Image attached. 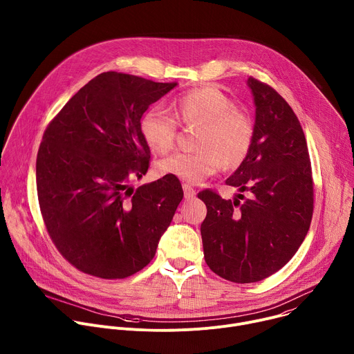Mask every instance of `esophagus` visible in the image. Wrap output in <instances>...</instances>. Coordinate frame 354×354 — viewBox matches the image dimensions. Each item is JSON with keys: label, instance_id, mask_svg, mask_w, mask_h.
<instances>
[{"label": "esophagus", "instance_id": "obj_1", "mask_svg": "<svg viewBox=\"0 0 354 354\" xmlns=\"http://www.w3.org/2000/svg\"><path fill=\"white\" fill-rule=\"evenodd\" d=\"M183 192H185V197L186 198H190V197H193L196 194V190L189 183H183Z\"/></svg>", "mask_w": 354, "mask_h": 354}]
</instances>
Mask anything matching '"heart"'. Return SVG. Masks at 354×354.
Listing matches in <instances>:
<instances>
[{
	"label": "heart",
	"instance_id": "b5f03b06",
	"mask_svg": "<svg viewBox=\"0 0 354 354\" xmlns=\"http://www.w3.org/2000/svg\"><path fill=\"white\" fill-rule=\"evenodd\" d=\"M175 117L185 127H197L193 153H175L158 162V171L186 182H198L220 167H239L255 140V123L250 115L235 108L234 100L214 85H203L180 95L175 102ZM167 112L148 109L140 120L145 145L157 154L175 147L179 125Z\"/></svg>",
	"mask_w": 354,
	"mask_h": 354
}]
</instances>
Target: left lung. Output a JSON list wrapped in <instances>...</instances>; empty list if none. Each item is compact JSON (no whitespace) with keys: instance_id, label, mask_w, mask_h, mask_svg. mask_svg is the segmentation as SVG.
Here are the masks:
<instances>
[{"instance_id":"8db88e82","label":"left lung","mask_w":354,"mask_h":354,"mask_svg":"<svg viewBox=\"0 0 354 354\" xmlns=\"http://www.w3.org/2000/svg\"><path fill=\"white\" fill-rule=\"evenodd\" d=\"M257 106L255 140L225 180L249 198L225 200L206 189L197 196L207 216L201 223L207 266L234 283L261 281L280 270L304 241L314 213V182L307 140L284 97L248 78Z\"/></svg>"}]
</instances>
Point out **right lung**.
I'll use <instances>...</instances> for the list:
<instances>
[{
  "label": "right lung",
  "instance_id": "obj_1",
  "mask_svg": "<svg viewBox=\"0 0 354 354\" xmlns=\"http://www.w3.org/2000/svg\"><path fill=\"white\" fill-rule=\"evenodd\" d=\"M176 82L108 71L84 85L44 130L36 186L46 230L80 272L126 279L154 258L183 190L178 178L142 185L149 148L140 120Z\"/></svg>",
  "mask_w": 354,
  "mask_h": 354
}]
</instances>
